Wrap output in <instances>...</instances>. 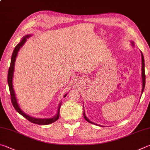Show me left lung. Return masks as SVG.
I'll use <instances>...</instances> for the list:
<instances>
[{
  "instance_id": "left-lung-1",
  "label": "left lung",
  "mask_w": 150,
  "mask_h": 150,
  "mask_svg": "<svg viewBox=\"0 0 150 150\" xmlns=\"http://www.w3.org/2000/svg\"><path fill=\"white\" fill-rule=\"evenodd\" d=\"M132 46L134 45V42H131ZM141 54H142V93L144 90V87H145V83H146V75H145V70H144V56L143 54L141 52ZM83 115H84V118L85 119V120L86 121H88V122H91V123L96 125L98 126H101V125H99L96 123H94L93 122H92L89 120V119L86 117V116L85 115V113H84H84H83Z\"/></svg>"
}]
</instances>
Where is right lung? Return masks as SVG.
Instances as JSON below:
<instances>
[{
	"label": "right lung",
	"mask_w": 150,
	"mask_h": 150,
	"mask_svg": "<svg viewBox=\"0 0 150 150\" xmlns=\"http://www.w3.org/2000/svg\"><path fill=\"white\" fill-rule=\"evenodd\" d=\"M31 36V35H27L25 36H24L22 38V40L18 43V45L15 47L14 50L13 51L12 55V58H11V62H10V66L8 69V86H9V90H10V96H11V101H12V105L13 106V108H15V110L18 111V112L21 114V115L24 117L25 119H28V121L30 122H31L32 123H35V124H37V125H49L52 123V122H55L57 121L59 117V110H60V106H61V102L59 103V105L58 106V112H57V114L54 116L52 118H48V119H39V118H35L33 117H31L28 115V114H25L23 111L21 110L20 106H19L18 102H17V99H16V94L14 92V90H13V83H12V80H13V71H14V65H15V61L16 59V56L18 55V51L20 50V48L22 47V46L25 44V42H26L27 39L28 38L30 37ZM66 94L64 95V97L66 96Z\"/></svg>",
	"instance_id": "add662e5"
}]
</instances>
